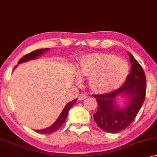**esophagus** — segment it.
Instances as JSON below:
<instances>
[{
  "mask_svg": "<svg viewBox=\"0 0 157 157\" xmlns=\"http://www.w3.org/2000/svg\"><path fill=\"white\" fill-rule=\"evenodd\" d=\"M86 97H87V96L86 94H80L78 97V100L79 101H82V100L85 99Z\"/></svg>",
  "mask_w": 157,
  "mask_h": 157,
  "instance_id": "obj_1",
  "label": "esophagus"
}]
</instances>
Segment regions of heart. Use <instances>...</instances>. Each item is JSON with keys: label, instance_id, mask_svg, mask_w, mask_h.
I'll list each match as a JSON object with an SVG mask.
<instances>
[{"label": "heart", "instance_id": "1", "mask_svg": "<svg viewBox=\"0 0 157 157\" xmlns=\"http://www.w3.org/2000/svg\"><path fill=\"white\" fill-rule=\"evenodd\" d=\"M129 66L123 58L110 53H90L79 60L78 74L89 78L92 92L103 94L118 88L125 80ZM79 78V77H78Z\"/></svg>", "mask_w": 157, "mask_h": 157}]
</instances>
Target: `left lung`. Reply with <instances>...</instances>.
Wrapping results in <instances>:
<instances>
[{
	"mask_svg": "<svg viewBox=\"0 0 157 157\" xmlns=\"http://www.w3.org/2000/svg\"><path fill=\"white\" fill-rule=\"evenodd\" d=\"M131 70L125 82L113 92L94 95L98 110L94 114L96 123L107 132H118L129 126L138 113L143 104L146 94V77L143 69L131 53H128ZM126 98L123 107L118 106L117 98Z\"/></svg>",
	"mask_w": 157,
	"mask_h": 157,
	"instance_id": "left-lung-1",
	"label": "left lung"
}]
</instances>
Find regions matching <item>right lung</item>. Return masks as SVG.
I'll return each instance as SVG.
<instances>
[{"label":"right lung","instance_id":"1","mask_svg":"<svg viewBox=\"0 0 157 157\" xmlns=\"http://www.w3.org/2000/svg\"><path fill=\"white\" fill-rule=\"evenodd\" d=\"M48 50H49V48H41V49H37V50H36V51H32V52L28 53V54L25 55V56H23V57L21 58L20 60H19L18 64L22 63H25V62H27V61H29V60H31L36 59L37 58L39 57V56H41L42 54H43V53H45L46 51ZM17 66H15V68ZM77 99H75V100H73V101L67 103V104L65 105V106L64 107L63 110L62 111L61 113L60 114V116H58L57 120H56L51 126H49L48 128H45V129L34 130L36 131L37 132L41 133V134H50V133H52L59 129V128L61 127V125H63V123L65 122V121L66 120L67 114H68V112H69V110L71 109V107L73 106L75 104L77 101Z\"/></svg>","mask_w":157,"mask_h":157}]
</instances>
